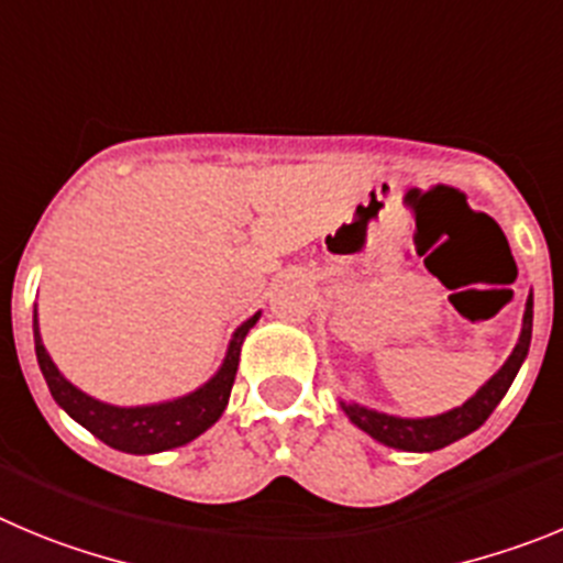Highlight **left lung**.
<instances>
[{
  "label": "left lung",
  "instance_id": "obj_1",
  "mask_svg": "<svg viewBox=\"0 0 563 563\" xmlns=\"http://www.w3.org/2000/svg\"><path fill=\"white\" fill-rule=\"evenodd\" d=\"M530 333H533V297L528 300L525 308V322H521V336L516 342L514 353H510L508 362L503 364V369L479 389L474 398L463 404V407L452 409V412L438 415V418H393V415L373 412V409L364 407H344L347 418L356 423L358 429L376 438L378 443L393 445V449H404V452H434V449H443V445L454 443V440L465 438L474 429H479L485 420L490 418V412L496 409V404L503 401L508 387L514 384L516 373H519L521 362L528 356L530 347Z\"/></svg>",
  "mask_w": 563,
  "mask_h": 563
}]
</instances>
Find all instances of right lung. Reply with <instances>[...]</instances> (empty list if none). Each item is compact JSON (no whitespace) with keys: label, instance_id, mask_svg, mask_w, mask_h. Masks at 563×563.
<instances>
[{"label":"right lung","instance_id":"right-lung-1","mask_svg":"<svg viewBox=\"0 0 563 563\" xmlns=\"http://www.w3.org/2000/svg\"><path fill=\"white\" fill-rule=\"evenodd\" d=\"M255 322L257 313L238 328L230 353L224 358V367L219 369V376L212 378L210 384L196 389L194 395H185L179 401L156 404V407H109V404H100L86 393H80L78 387H73L67 378L60 376L53 358L47 356L42 336H38V322L33 319L35 356H38V367L47 378L49 393H53L60 407L67 409L69 418L78 420L80 427L89 429L95 438L103 440L111 449H120V452L129 454H154L190 443L221 418L227 401H230L232 382H235L238 353H241L244 336Z\"/></svg>","mask_w":563,"mask_h":563}]
</instances>
